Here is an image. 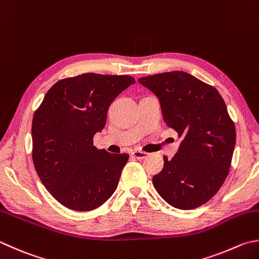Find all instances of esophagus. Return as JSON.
I'll list each match as a JSON object with an SVG mask.
<instances>
[{
    "label": "esophagus",
    "mask_w": 259,
    "mask_h": 259,
    "mask_svg": "<svg viewBox=\"0 0 259 259\" xmlns=\"http://www.w3.org/2000/svg\"><path fill=\"white\" fill-rule=\"evenodd\" d=\"M132 155H133V157L136 158V159H144V158L148 157V153L143 152V151L135 150V151H133V152H132Z\"/></svg>",
    "instance_id": "esophagus-1"
}]
</instances>
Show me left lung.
Instances as JSON below:
<instances>
[{
	"mask_svg": "<svg viewBox=\"0 0 259 259\" xmlns=\"http://www.w3.org/2000/svg\"><path fill=\"white\" fill-rule=\"evenodd\" d=\"M139 82L158 97L165 124L183 138L175 157H163V169L153 176L154 188L176 208L203 205L226 180L236 145L226 102L215 88L183 71Z\"/></svg>",
	"mask_w": 259,
	"mask_h": 259,
	"instance_id": "1",
	"label": "left lung"
}]
</instances>
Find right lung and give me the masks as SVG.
<instances>
[{"label": "right lung", "mask_w": 259, "mask_h": 259, "mask_svg": "<svg viewBox=\"0 0 259 259\" xmlns=\"http://www.w3.org/2000/svg\"><path fill=\"white\" fill-rule=\"evenodd\" d=\"M135 83L130 75L96 73L56 82L32 118V161L46 189L73 211L104 204L118 185L128 154L98 150L94 136L105 127L107 110Z\"/></svg>", "instance_id": "1"}]
</instances>
